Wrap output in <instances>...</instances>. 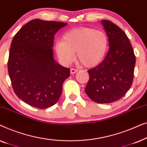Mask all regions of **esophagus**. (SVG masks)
<instances>
[{
	"instance_id": "1",
	"label": "esophagus",
	"mask_w": 147,
	"mask_h": 147,
	"mask_svg": "<svg viewBox=\"0 0 147 147\" xmlns=\"http://www.w3.org/2000/svg\"><path fill=\"white\" fill-rule=\"evenodd\" d=\"M78 71V69H74V68H71V69H70V73H71V74H76Z\"/></svg>"
}]
</instances>
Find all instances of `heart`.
Returning <instances> with one entry per match:
<instances>
[{"label":"heart","instance_id":"b5f03b06","mask_svg":"<svg viewBox=\"0 0 147 147\" xmlns=\"http://www.w3.org/2000/svg\"><path fill=\"white\" fill-rule=\"evenodd\" d=\"M108 38L103 31L89 27L70 30L63 36V41L55 44L56 53L64 65H68L78 59L86 67L100 63L108 47Z\"/></svg>","mask_w":147,"mask_h":147}]
</instances>
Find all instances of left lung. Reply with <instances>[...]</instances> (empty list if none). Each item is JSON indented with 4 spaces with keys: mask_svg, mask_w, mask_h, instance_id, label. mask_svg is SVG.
I'll list each match as a JSON object with an SVG mask.
<instances>
[{
    "mask_svg": "<svg viewBox=\"0 0 147 147\" xmlns=\"http://www.w3.org/2000/svg\"><path fill=\"white\" fill-rule=\"evenodd\" d=\"M101 23L109 51L99 65L88 71L90 79L85 92L95 102L109 104L119 100L131 87L136 58L125 33L108 20H102Z\"/></svg>",
    "mask_w": 147,
    "mask_h": 147,
    "instance_id": "1",
    "label": "left lung"
}]
</instances>
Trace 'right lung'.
I'll list each match as a JSON object with an SVG mask.
<instances>
[{
	"label": "right lung",
	"mask_w": 147,
	"mask_h": 147,
	"mask_svg": "<svg viewBox=\"0 0 147 147\" xmlns=\"http://www.w3.org/2000/svg\"><path fill=\"white\" fill-rule=\"evenodd\" d=\"M67 25L36 19L14 36L8 71L16 95L30 106L41 109L53 106L69 77V69L55 61L53 51L55 34Z\"/></svg>",
	"instance_id": "right-lung-1"
}]
</instances>
